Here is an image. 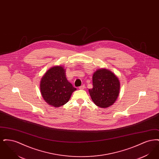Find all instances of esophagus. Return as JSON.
<instances>
[{"instance_id":"obj_1","label":"esophagus","mask_w":159,"mask_h":159,"mask_svg":"<svg viewBox=\"0 0 159 159\" xmlns=\"http://www.w3.org/2000/svg\"><path fill=\"white\" fill-rule=\"evenodd\" d=\"M79 88V89H82V90H83V89H84L85 88V86H84V84H83V85L80 86Z\"/></svg>"}]
</instances>
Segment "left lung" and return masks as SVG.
I'll list each match as a JSON object with an SVG mask.
<instances>
[{
  "label": "left lung",
  "mask_w": 159,
  "mask_h": 159,
  "mask_svg": "<svg viewBox=\"0 0 159 159\" xmlns=\"http://www.w3.org/2000/svg\"><path fill=\"white\" fill-rule=\"evenodd\" d=\"M92 82L93 88L89 92L95 104L101 108L113 105L120 93L119 78L108 69L101 68L93 73Z\"/></svg>",
  "instance_id": "obj_1"
}]
</instances>
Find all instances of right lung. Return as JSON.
Returning <instances> with one entry per match:
<instances>
[{"mask_svg": "<svg viewBox=\"0 0 159 159\" xmlns=\"http://www.w3.org/2000/svg\"><path fill=\"white\" fill-rule=\"evenodd\" d=\"M40 89L43 99L54 107L66 104L76 90L67 79L66 69L58 66L49 68L40 80Z\"/></svg>", "mask_w": 159, "mask_h": 159, "instance_id": "right-lung-1", "label": "right lung"}]
</instances>
